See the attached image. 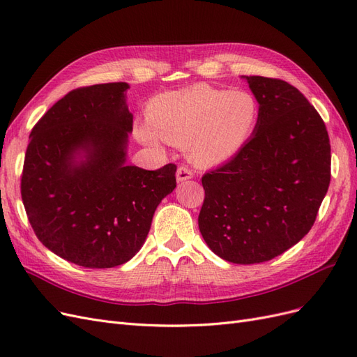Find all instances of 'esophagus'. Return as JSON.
Masks as SVG:
<instances>
[{"mask_svg":"<svg viewBox=\"0 0 357 357\" xmlns=\"http://www.w3.org/2000/svg\"><path fill=\"white\" fill-rule=\"evenodd\" d=\"M192 177H193V171L189 167H186V165L178 167V169H177V180L178 181H186Z\"/></svg>","mask_w":357,"mask_h":357,"instance_id":"obj_1","label":"esophagus"}]
</instances>
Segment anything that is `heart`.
I'll list each match as a JSON object with an SVG mask.
<instances>
[{"instance_id": "obj_1", "label": "heart", "mask_w": 357, "mask_h": 357, "mask_svg": "<svg viewBox=\"0 0 357 357\" xmlns=\"http://www.w3.org/2000/svg\"><path fill=\"white\" fill-rule=\"evenodd\" d=\"M262 107L256 95L210 84H195L152 101L149 126L169 144L186 142L188 156L197 165L229 160L247 144L261 121ZM139 129V137L153 142V134Z\"/></svg>"}]
</instances>
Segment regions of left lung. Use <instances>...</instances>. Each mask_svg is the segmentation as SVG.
<instances>
[{"label": "left lung", "instance_id": "obj_1", "mask_svg": "<svg viewBox=\"0 0 357 357\" xmlns=\"http://www.w3.org/2000/svg\"><path fill=\"white\" fill-rule=\"evenodd\" d=\"M262 114L253 137L205 172L198 225L205 243L232 264H261L310 232L331 183L326 125L295 86L247 75Z\"/></svg>", "mask_w": 357, "mask_h": 357}]
</instances>
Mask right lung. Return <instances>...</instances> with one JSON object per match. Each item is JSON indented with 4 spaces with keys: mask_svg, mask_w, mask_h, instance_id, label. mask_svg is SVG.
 Listing matches in <instances>:
<instances>
[{
    "mask_svg": "<svg viewBox=\"0 0 357 357\" xmlns=\"http://www.w3.org/2000/svg\"><path fill=\"white\" fill-rule=\"evenodd\" d=\"M128 83L83 86L53 104L31 131L20 193L37 238L84 268H112L146 241L155 210L174 190L176 164L126 165L132 114ZM79 149L86 160L75 166Z\"/></svg>",
    "mask_w": 357,
    "mask_h": 357,
    "instance_id": "add662e5",
    "label": "right lung"
}]
</instances>
